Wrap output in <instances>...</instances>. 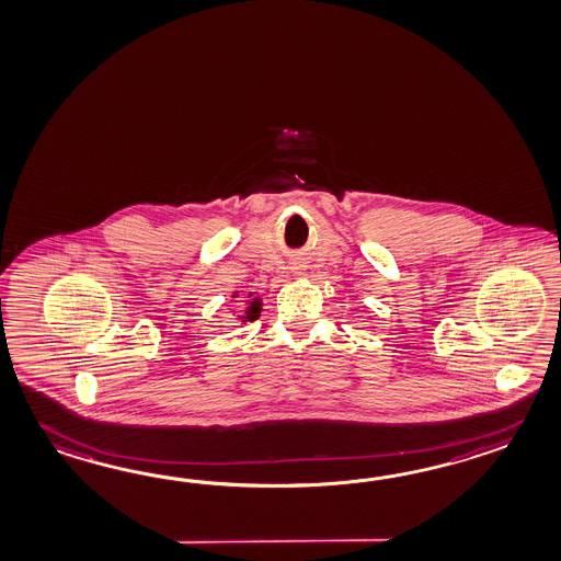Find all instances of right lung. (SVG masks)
Returning <instances> with one entry per match:
<instances>
[{
	"mask_svg": "<svg viewBox=\"0 0 561 561\" xmlns=\"http://www.w3.org/2000/svg\"><path fill=\"white\" fill-rule=\"evenodd\" d=\"M239 294H233V298H237ZM248 306H245V310L243 313L237 318V320H241V322H253V320H257L260 318V313H262V298H255L253 296V291L248 294Z\"/></svg>",
	"mask_w": 561,
	"mask_h": 561,
	"instance_id": "right-lung-1",
	"label": "right lung"
}]
</instances>
